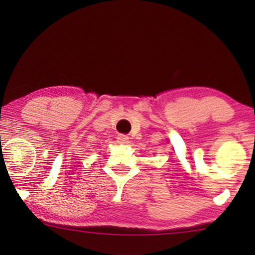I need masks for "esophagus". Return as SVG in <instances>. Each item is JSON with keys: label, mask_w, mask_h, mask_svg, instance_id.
Wrapping results in <instances>:
<instances>
[{"label": "esophagus", "mask_w": 255, "mask_h": 255, "mask_svg": "<svg viewBox=\"0 0 255 255\" xmlns=\"http://www.w3.org/2000/svg\"><path fill=\"white\" fill-rule=\"evenodd\" d=\"M117 141L120 142V144H128V137L125 134H118L117 135Z\"/></svg>", "instance_id": "1"}]
</instances>
